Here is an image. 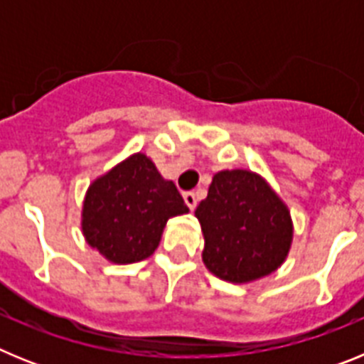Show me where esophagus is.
Instances as JSON below:
<instances>
[{
  "instance_id": "obj_1",
  "label": "esophagus",
  "mask_w": 364,
  "mask_h": 364,
  "mask_svg": "<svg viewBox=\"0 0 364 364\" xmlns=\"http://www.w3.org/2000/svg\"><path fill=\"white\" fill-rule=\"evenodd\" d=\"M184 200H186V204H188L189 210H195V208H197L198 198H197V195H195V193H193V191H186L184 193Z\"/></svg>"
}]
</instances>
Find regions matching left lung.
I'll list each match as a JSON object with an SVG mask.
<instances>
[{
	"mask_svg": "<svg viewBox=\"0 0 364 364\" xmlns=\"http://www.w3.org/2000/svg\"><path fill=\"white\" fill-rule=\"evenodd\" d=\"M195 215L204 231V264L224 281L264 277L282 264L290 250V213L252 171L217 173Z\"/></svg>",
	"mask_w": 364,
	"mask_h": 364,
	"instance_id": "8db88e82",
	"label": "left lung"
}]
</instances>
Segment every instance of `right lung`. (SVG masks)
Listing matches in <instances>:
<instances>
[{"label": "right lung", "mask_w": 364, "mask_h": 364, "mask_svg": "<svg viewBox=\"0 0 364 364\" xmlns=\"http://www.w3.org/2000/svg\"><path fill=\"white\" fill-rule=\"evenodd\" d=\"M188 211L176 186L138 153L92 182L83 202L82 228L87 242L102 255L129 264L156 250L167 218Z\"/></svg>", "instance_id": "right-lung-1"}]
</instances>
